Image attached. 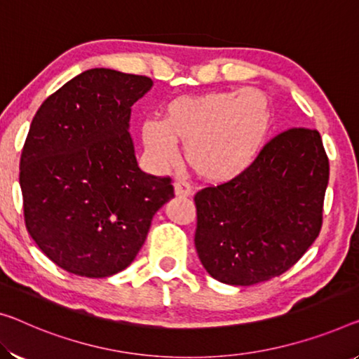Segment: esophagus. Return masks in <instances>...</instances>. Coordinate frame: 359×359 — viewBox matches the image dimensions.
Returning a JSON list of instances; mask_svg holds the SVG:
<instances>
[{
  "label": "esophagus",
  "instance_id": "1",
  "mask_svg": "<svg viewBox=\"0 0 359 359\" xmlns=\"http://www.w3.org/2000/svg\"><path fill=\"white\" fill-rule=\"evenodd\" d=\"M176 197H189L192 194V186L186 180H178L175 183Z\"/></svg>",
  "mask_w": 359,
  "mask_h": 359
}]
</instances>
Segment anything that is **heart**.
<instances>
[{
	"label": "heart",
	"instance_id": "obj_1",
	"mask_svg": "<svg viewBox=\"0 0 359 359\" xmlns=\"http://www.w3.org/2000/svg\"><path fill=\"white\" fill-rule=\"evenodd\" d=\"M271 126L273 107L263 91H213L170 101L162 120L149 118L141 125V140L156 167L173 163L176 142H183L192 172L224 183L252 167Z\"/></svg>",
	"mask_w": 359,
	"mask_h": 359
}]
</instances>
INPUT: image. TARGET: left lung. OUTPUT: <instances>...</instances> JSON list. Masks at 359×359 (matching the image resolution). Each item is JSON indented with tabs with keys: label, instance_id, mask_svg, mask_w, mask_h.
Instances as JSON below:
<instances>
[{
	"label": "left lung",
	"instance_id": "obj_1",
	"mask_svg": "<svg viewBox=\"0 0 359 359\" xmlns=\"http://www.w3.org/2000/svg\"><path fill=\"white\" fill-rule=\"evenodd\" d=\"M329 158L321 135L285 130L252 167L196 194L194 244L207 273L229 285H253L300 260L323 226Z\"/></svg>",
	"mask_w": 359,
	"mask_h": 359
}]
</instances>
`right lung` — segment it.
<instances>
[{"label": "right lung", "mask_w": 359, "mask_h": 359, "mask_svg": "<svg viewBox=\"0 0 359 359\" xmlns=\"http://www.w3.org/2000/svg\"><path fill=\"white\" fill-rule=\"evenodd\" d=\"M149 76L91 69L53 93L32 120L20 156L32 239L65 271L107 278L130 266L152 217L175 196L170 176L137 167L131 106Z\"/></svg>", "instance_id": "1"}]
</instances>
